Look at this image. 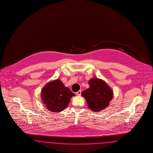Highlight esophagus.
I'll return each mask as SVG.
<instances>
[{"label":"esophagus","mask_w":153,"mask_h":153,"mask_svg":"<svg viewBox=\"0 0 153 153\" xmlns=\"http://www.w3.org/2000/svg\"><path fill=\"white\" fill-rule=\"evenodd\" d=\"M77 95H80L81 94V90H79L77 93H76Z\"/></svg>","instance_id":"obj_1"}]
</instances>
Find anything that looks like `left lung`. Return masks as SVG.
<instances>
[{
  "instance_id": "1",
  "label": "left lung",
  "mask_w": 153,
  "mask_h": 153,
  "mask_svg": "<svg viewBox=\"0 0 153 153\" xmlns=\"http://www.w3.org/2000/svg\"><path fill=\"white\" fill-rule=\"evenodd\" d=\"M88 85L90 88L81 93L88 108L93 111H99L108 107L113 98L111 88L100 79H91Z\"/></svg>"
}]
</instances>
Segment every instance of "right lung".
Wrapping results in <instances>:
<instances>
[{"label": "right lung", "mask_w": 153, "mask_h": 153, "mask_svg": "<svg viewBox=\"0 0 153 153\" xmlns=\"http://www.w3.org/2000/svg\"><path fill=\"white\" fill-rule=\"evenodd\" d=\"M73 96L74 94L65 87L59 79L46 84L42 91V102L48 109L53 112H59L65 109Z\"/></svg>", "instance_id": "obj_1"}]
</instances>
